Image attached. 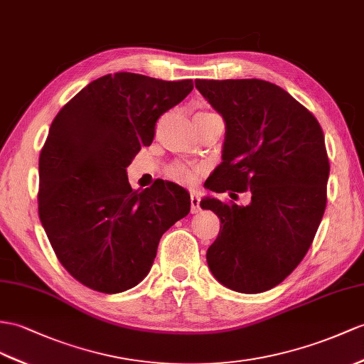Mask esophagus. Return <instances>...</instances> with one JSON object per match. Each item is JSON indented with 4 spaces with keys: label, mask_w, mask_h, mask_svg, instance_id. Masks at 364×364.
<instances>
[{
    "label": "esophagus",
    "mask_w": 364,
    "mask_h": 364,
    "mask_svg": "<svg viewBox=\"0 0 364 364\" xmlns=\"http://www.w3.org/2000/svg\"><path fill=\"white\" fill-rule=\"evenodd\" d=\"M191 213L193 215H196V213H199V210H200V207H199V202H200V199H199V194L196 193V191H191Z\"/></svg>",
    "instance_id": "obj_1"
}]
</instances>
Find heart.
<instances>
[{
	"label": "heart",
	"mask_w": 364,
	"mask_h": 364,
	"mask_svg": "<svg viewBox=\"0 0 364 364\" xmlns=\"http://www.w3.org/2000/svg\"><path fill=\"white\" fill-rule=\"evenodd\" d=\"M170 177L177 182H182V183H190L194 181V171L191 168H188L187 165H182V164H176L174 166H171L170 170Z\"/></svg>",
	"instance_id": "obj_1"
}]
</instances>
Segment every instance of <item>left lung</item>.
I'll return each mask as SVG.
<instances>
[{"mask_svg": "<svg viewBox=\"0 0 364 364\" xmlns=\"http://www.w3.org/2000/svg\"><path fill=\"white\" fill-rule=\"evenodd\" d=\"M198 91L225 122L216 193L250 190L247 205L203 198L220 230L207 250L220 284L261 294L303 261L326 210L329 179L320 123L287 91L258 78L196 80Z\"/></svg>", "mask_w": 364, "mask_h": 364, "instance_id": "obj_1", "label": "left lung"}]
</instances>
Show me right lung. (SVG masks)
<instances>
[{
	"instance_id": "obj_1",
	"label": "right lung",
	"mask_w": 364,
	"mask_h": 364,
	"mask_svg": "<svg viewBox=\"0 0 364 364\" xmlns=\"http://www.w3.org/2000/svg\"><path fill=\"white\" fill-rule=\"evenodd\" d=\"M193 91L132 73L86 85L57 114L38 170V215L61 265L83 286L120 294L151 270L162 235L190 213L170 181L132 190L127 168L154 139L156 122Z\"/></svg>"
}]
</instances>
